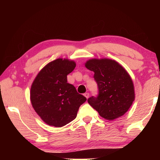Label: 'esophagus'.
<instances>
[{"label": "esophagus", "instance_id": "esophagus-1", "mask_svg": "<svg viewBox=\"0 0 160 160\" xmlns=\"http://www.w3.org/2000/svg\"><path fill=\"white\" fill-rule=\"evenodd\" d=\"M84 97L87 98V99H88V98H89V93H84Z\"/></svg>", "mask_w": 160, "mask_h": 160}]
</instances>
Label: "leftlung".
Masks as SVG:
<instances>
[{"instance_id":"8db88e82","label":"left lung","mask_w":160,"mask_h":160,"mask_svg":"<svg viewBox=\"0 0 160 160\" xmlns=\"http://www.w3.org/2000/svg\"><path fill=\"white\" fill-rule=\"evenodd\" d=\"M85 67L94 72L98 87V96L89 98L88 103L106 120H113L127 113L135 100V91L124 68L107 58L91 59Z\"/></svg>"}]
</instances>
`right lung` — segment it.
I'll list each match as a JSON object with an SVG mask.
<instances>
[{
	"label": "right lung",
	"instance_id": "1",
	"mask_svg": "<svg viewBox=\"0 0 160 160\" xmlns=\"http://www.w3.org/2000/svg\"><path fill=\"white\" fill-rule=\"evenodd\" d=\"M76 62L58 58L48 63L37 75L31 87L30 100L33 108L46 124L62 127L73 121L87 98L67 83V75Z\"/></svg>",
	"mask_w": 160,
	"mask_h": 160
}]
</instances>
